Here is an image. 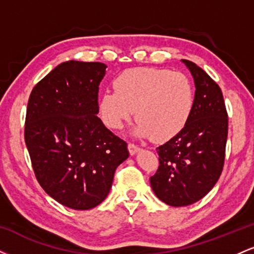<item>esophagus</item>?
<instances>
[{"label":"esophagus","instance_id":"34e87169","mask_svg":"<svg viewBox=\"0 0 254 254\" xmlns=\"http://www.w3.org/2000/svg\"><path fill=\"white\" fill-rule=\"evenodd\" d=\"M127 149H129L130 155H136V154L139 151V147H137V145L133 143H129L127 144Z\"/></svg>","mask_w":254,"mask_h":254}]
</instances>
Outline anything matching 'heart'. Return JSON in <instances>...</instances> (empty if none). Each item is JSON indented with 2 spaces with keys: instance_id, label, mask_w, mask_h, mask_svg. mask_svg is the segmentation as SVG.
I'll return each mask as SVG.
<instances>
[{
  "instance_id": "obj_1",
  "label": "heart",
  "mask_w": 254,
  "mask_h": 254,
  "mask_svg": "<svg viewBox=\"0 0 254 254\" xmlns=\"http://www.w3.org/2000/svg\"><path fill=\"white\" fill-rule=\"evenodd\" d=\"M116 92L106 90L99 100V112L107 127L119 130L135 115L133 135L165 142L188 124L194 92L182 72L166 69L132 68L113 81Z\"/></svg>"
}]
</instances>
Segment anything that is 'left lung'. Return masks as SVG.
<instances>
[{
  "mask_svg": "<svg viewBox=\"0 0 254 254\" xmlns=\"http://www.w3.org/2000/svg\"><path fill=\"white\" fill-rule=\"evenodd\" d=\"M193 77V109L185 127L156 148L159 170L150 178L154 193L171 206H186L208 193L222 173L228 116L218 84L202 68L182 60Z\"/></svg>",
  "mask_w": 254,
  "mask_h": 254,
  "instance_id": "1",
  "label": "left lung"
}]
</instances>
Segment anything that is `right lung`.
Masks as SVG:
<instances>
[{"mask_svg": "<svg viewBox=\"0 0 254 254\" xmlns=\"http://www.w3.org/2000/svg\"><path fill=\"white\" fill-rule=\"evenodd\" d=\"M107 65L66 61L36 84L27 104L25 142L34 174L49 196L75 210L104 202L127 144L98 117Z\"/></svg>", "mask_w": 254, "mask_h": 254, "instance_id": "add662e5", "label": "right lung"}]
</instances>
